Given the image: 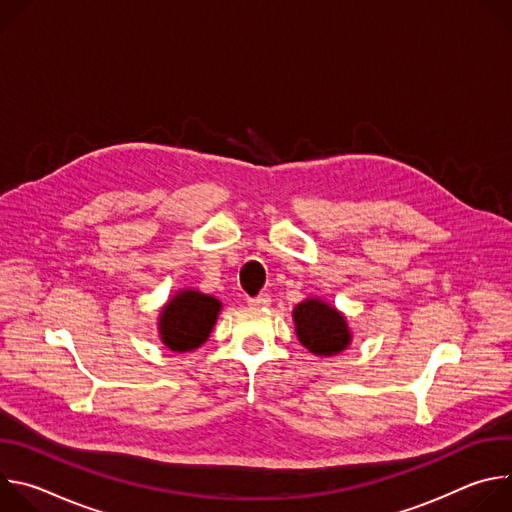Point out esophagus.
Segmentation results:
<instances>
[{
  "mask_svg": "<svg viewBox=\"0 0 512 512\" xmlns=\"http://www.w3.org/2000/svg\"><path fill=\"white\" fill-rule=\"evenodd\" d=\"M247 304L253 308H267L271 304V298H269V294H259L255 298H249Z\"/></svg>",
  "mask_w": 512,
  "mask_h": 512,
  "instance_id": "1",
  "label": "esophagus"
}]
</instances>
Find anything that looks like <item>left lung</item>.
<instances>
[{
    "mask_svg": "<svg viewBox=\"0 0 512 512\" xmlns=\"http://www.w3.org/2000/svg\"><path fill=\"white\" fill-rule=\"evenodd\" d=\"M300 342L314 354L332 356L350 342L344 316L320 300H306L294 310Z\"/></svg>",
    "mask_w": 512,
    "mask_h": 512,
    "instance_id": "left-lung-1",
    "label": "left lung"
}]
</instances>
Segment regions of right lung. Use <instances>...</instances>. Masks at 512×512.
<instances>
[{"mask_svg":"<svg viewBox=\"0 0 512 512\" xmlns=\"http://www.w3.org/2000/svg\"><path fill=\"white\" fill-rule=\"evenodd\" d=\"M221 302L198 291H180L160 316L162 342L170 350L186 352L198 348L210 334Z\"/></svg>","mask_w":512,"mask_h":512,"instance_id":"obj_1","label":"right lung"}]
</instances>
